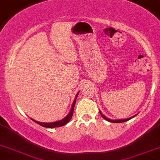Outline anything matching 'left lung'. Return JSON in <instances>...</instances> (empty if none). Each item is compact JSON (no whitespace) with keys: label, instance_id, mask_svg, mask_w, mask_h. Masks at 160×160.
Instances as JSON below:
<instances>
[{"label":"left lung","instance_id":"obj_1","mask_svg":"<svg viewBox=\"0 0 160 160\" xmlns=\"http://www.w3.org/2000/svg\"><path fill=\"white\" fill-rule=\"evenodd\" d=\"M99 113H100V114L102 115V117H103V118L104 119V120H106L107 121H108V122H117V123H119V122H126V121H128V120H130V119L133 118L135 116H133V117H130V118H128V119H123V120H111V119H108L107 118V117L104 116L103 113H102V112L99 111Z\"/></svg>","mask_w":160,"mask_h":160}]
</instances>
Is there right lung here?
Listing matches in <instances>:
<instances>
[{
	"label": "right lung",
	"mask_w": 160,
	"mask_h": 160,
	"mask_svg": "<svg viewBox=\"0 0 160 160\" xmlns=\"http://www.w3.org/2000/svg\"><path fill=\"white\" fill-rule=\"evenodd\" d=\"M79 94V92L77 93L76 95V97H75V99L74 101V102H73V104H72V107H71V111H70L69 113L68 114L66 117H65L64 119H62V120H59V121H56V122H38V121H36L34 120H32L34 121V122H35L36 123L40 125V126H43V127H46V128H56V127H60V126H64V125L67 124L68 122H69L70 120H71V119L72 118V116H73V113H74V105H75V103H76V101H77V98H78V95Z\"/></svg>",
	"instance_id": "right-lung-1"
}]
</instances>
